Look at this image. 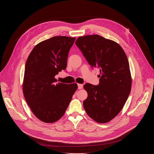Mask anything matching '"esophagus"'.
Wrapping results in <instances>:
<instances>
[{
  "label": "esophagus",
  "mask_w": 154,
  "mask_h": 154,
  "mask_svg": "<svg viewBox=\"0 0 154 154\" xmlns=\"http://www.w3.org/2000/svg\"><path fill=\"white\" fill-rule=\"evenodd\" d=\"M83 88V85L82 84H78V89L80 90Z\"/></svg>",
  "instance_id": "1"
}]
</instances>
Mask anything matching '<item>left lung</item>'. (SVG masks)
<instances>
[{
	"label": "left lung",
	"instance_id": "8db88e82",
	"mask_svg": "<svg viewBox=\"0 0 154 154\" xmlns=\"http://www.w3.org/2000/svg\"><path fill=\"white\" fill-rule=\"evenodd\" d=\"M75 45L92 68H99V83H87L83 107L99 123L111 121L122 109L131 90V79L127 57L116 42L98 35L81 36Z\"/></svg>",
	"mask_w": 154,
	"mask_h": 154
}]
</instances>
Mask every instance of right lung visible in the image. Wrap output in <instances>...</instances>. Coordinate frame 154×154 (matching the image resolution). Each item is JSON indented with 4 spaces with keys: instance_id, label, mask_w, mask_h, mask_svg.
Instances as JSON below:
<instances>
[{
    "instance_id": "obj_1",
    "label": "right lung",
    "mask_w": 154,
    "mask_h": 154,
    "mask_svg": "<svg viewBox=\"0 0 154 154\" xmlns=\"http://www.w3.org/2000/svg\"><path fill=\"white\" fill-rule=\"evenodd\" d=\"M75 38L54 36L33 48L27 60L23 82L26 100L35 116L52 123L64 114L77 89L76 83H57L55 76L67 66Z\"/></svg>"
}]
</instances>
